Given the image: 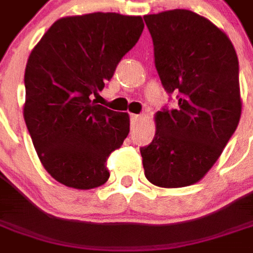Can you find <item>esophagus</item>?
Listing matches in <instances>:
<instances>
[{"instance_id":"obj_1","label":"esophagus","mask_w":253,"mask_h":253,"mask_svg":"<svg viewBox=\"0 0 253 253\" xmlns=\"http://www.w3.org/2000/svg\"><path fill=\"white\" fill-rule=\"evenodd\" d=\"M130 119H131L132 126H135L138 122L141 121V115H137V114H131V115H130Z\"/></svg>"}]
</instances>
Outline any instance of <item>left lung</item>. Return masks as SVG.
I'll return each mask as SVG.
<instances>
[{
    "label": "left lung",
    "mask_w": 253,
    "mask_h": 253,
    "mask_svg": "<svg viewBox=\"0 0 253 253\" xmlns=\"http://www.w3.org/2000/svg\"><path fill=\"white\" fill-rule=\"evenodd\" d=\"M143 19L161 84L177 94L176 108L156 114L153 141L141 148L145 176L164 188L191 186L215 164L239 125L237 54L223 31L191 10Z\"/></svg>",
    "instance_id": "1"
}]
</instances>
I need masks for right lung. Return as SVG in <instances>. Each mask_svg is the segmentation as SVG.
<instances>
[{
  "label": "right lung",
  "mask_w": 253,
  "mask_h": 253,
  "mask_svg": "<svg viewBox=\"0 0 253 253\" xmlns=\"http://www.w3.org/2000/svg\"><path fill=\"white\" fill-rule=\"evenodd\" d=\"M142 31L141 16H69L57 20L31 51L25 125L44 169L63 186L90 190L108 180L107 159L128 135L130 118L92 97Z\"/></svg>",
  "instance_id": "add662e5"
}]
</instances>
